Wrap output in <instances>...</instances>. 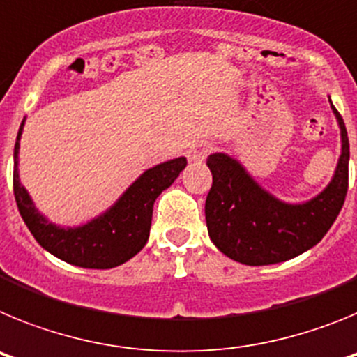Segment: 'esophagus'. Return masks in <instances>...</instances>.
Listing matches in <instances>:
<instances>
[{
  "mask_svg": "<svg viewBox=\"0 0 357 357\" xmlns=\"http://www.w3.org/2000/svg\"><path fill=\"white\" fill-rule=\"evenodd\" d=\"M211 144L209 143H198L195 144L191 150H189V160H193V162H200L207 157V153L211 151Z\"/></svg>",
  "mask_w": 357,
  "mask_h": 357,
  "instance_id": "34e87169",
  "label": "esophagus"
}]
</instances>
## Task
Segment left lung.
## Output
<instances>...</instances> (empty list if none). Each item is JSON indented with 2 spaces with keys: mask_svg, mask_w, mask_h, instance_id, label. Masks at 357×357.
Here are the masks:
<instances>
[{
  "mask_svg": "<svg viewBox=\"0 0 357 357\" xmlns=\"http://www.w3.org/2000/svg\"><path fill=\"white\" fill-rule=\"evenodd\" d=\"M342 130L338 166L320 195L304 204H286L264 191L236 159L227 153L207 157L213 185L206 200L211 241L220 252L248 266L282 263L313 248L334 223L349 189V137Z\"/></svg>",
  "mask_w": 357,
  "mask_h": 357,
  "instance_id": "8db88e82",
  "label": "left lung"
}]
</instances>
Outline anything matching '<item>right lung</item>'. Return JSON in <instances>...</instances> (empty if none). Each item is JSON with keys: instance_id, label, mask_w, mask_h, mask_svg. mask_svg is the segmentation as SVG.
<instances>
[{"instance_id": "right-lung-1", "label": "right lung", "mask_w": 357, "mask_h": 357, "mask_svg": "<svg viewBox=\"0 0 357 357\" xmlns=\"http://www.w3.org/2000/svg\"><path fill=\"white\" fill-rule=\"evenodd\" d=\"M14 146V197L24 223L44 250L59 259L82 268L107 270L132 259L146 245L151 227L153 202L175 182L185 168V157L172 159L146 169L102 216L80 227H59L36 209L30 195L19 181V139Z\"/></svg>"}]
</instances>
